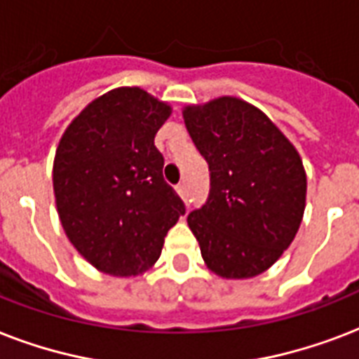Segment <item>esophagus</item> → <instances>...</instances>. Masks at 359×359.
<instances>
[{"label": "esophagus", "instance_id": "1", "mask_svg": "<svg viewBox=\"0 0 359 359\" xmlns=\"http://www.w3.org/2000/svg\"><path fill=\"white\" fill-rule=\"evenodd\" d=\"M176 193L180 194V198H182V200H187V196H189V194H187V187H185L183 183H182V185H177Z\"/></svg>", "mask_w": 359, "mask_h": 359}]
</instances>
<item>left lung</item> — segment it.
Masks as SVG:
<instances>
[{
    "mask_svg": "<svg viewBox=\"0 0 359 359\" xmlns=\"http://www.w3.org/2000/svg\"><path fill=\"white\" fill-rule=\"evenodd\" d=\"M183 119L210 165V196L187 217L205 266L223 279L257 277L288 249L304 219L307 176L298 149L238 97L189 104Z\"/></svg>",
    "mask_w": 359,
    "mask_h": 359,
    "instance_id": "8db88e82",
    "label": "left lung"
}]
</instances>
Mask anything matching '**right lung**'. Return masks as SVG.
Masks as SVG:
<instances>
[{
    "label": "right lung",
    "instance_id": "obj_1",
    "mask_svg": "<svg viewBox=\"0 0 359 359\" xmlns=\"http://www.w3.org/2000/svg\"><path fill=\"white\" fill-rule=\"evenodd\" d=\"M170 114L148 91L116 88L93 99L57 144L52 182L61 226L102 273L148 271L185 213L154 142Z\"/></svg>",
    "mask_w": 359,
    "mask_h": 359
}]
</instances>
